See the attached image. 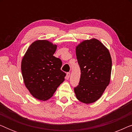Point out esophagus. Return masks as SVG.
Listing matches in <instances>:
<instances>
[{
  "label": "esophagus",
  "mask_w": 132,
  "mask_h": 132,
  "mask_svg": "<svg viewBox=\"0 0 132 132\" xmlns=\"http://www.w3.org/2000/svg\"><path fill=\"white\" fill-rule=\"evenodd\" d=\"M70 73H67L66 77H65L67 80H68V79H69V77H70Z\"/></svg>",
  "instance_id": "esophagus-1"
}]
</instances>
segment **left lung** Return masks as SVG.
<instances>
[{"instance_id": "1", "label": "left lung", "mask_w": 132, "mask_h": 132, "mask_svg": "<svg viewBox=\"0 0 132 132\" xmlns=\"http://www.w3.org/2000/svg\"><path fill=\"white\" fill-rule=\"evenodd\" d=\"M80 68L79 85L74 89L77 100L93 103L102 97L111 80L112 59L109 50L95 38L84 40L76 47Z\"/></svg>"}]
</instances>
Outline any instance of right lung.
<instances>
[{
  "label": "right lung",
  "instance_id": "obj_1",
  "mask_svg": "<svg viewBox=\"0 0 132 132\" xmlns=\"http://www.w3.org/2000/svg\"><path fill=\"white\" fill-rule=\"evenodd\" d=\"M57 45L48 40L32 43L23 56L21 70L25 86L30 94L39 100L51 98L65 80L61 71L62 61L53 56Z\"/></svg>",
  "mask_w": 132,
  "mask_h": 132
}]
</instances>
